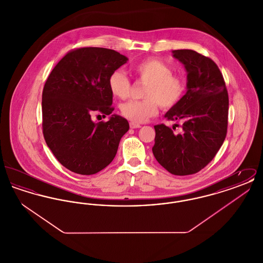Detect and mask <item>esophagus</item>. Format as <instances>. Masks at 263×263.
<instances>
[{
    "mask_svg": "<svg viewBox=\"0 0 263 263\" xmlns=\"http://www.w3.org/2000/svg\"><path fill=\"white\" fill-rule=\"evenodd\" d=\"M140 127H141V125L138 124V123L130 122V128H132V129H136V128H140Z\"/></svg>",
    "mask_w": 263,
    "mask_h": 263,
    "instance_id": "34e87169",
    "label": "esophagus"
}]
</instances>
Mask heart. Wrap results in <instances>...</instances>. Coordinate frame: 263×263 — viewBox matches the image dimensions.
<instances>
[{
    "label": "heart",
    "instance_id": "heart-1",
    "mask_svg": "<svg viewBox=\"0 0 263 263\" xmlns=\"http://www.w3.org/2000/svg\"><path fill=\"white\" fill-rule=\"evenodd\" d=\"M133 73L141 83L146 84L143 90L144 100H130L121 104V114L135 123H143L155 116L160 105L168 109L175 107L185 95L187 85L184 78L174 75L173 69L163 60L147 58L132 67ZM108 88L115 98L126 100L131 92V83L119 70L108 78Z\"/></svg>",
    "mask_w": 263,
    "mask_h": 263
}]
</instances>
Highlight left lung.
Instances as JSON below:
<instances>
[{"instance_id":"obj_1","label":"left lung","mask_w":263,"mask_h":263,"mask_svg":"<svg viewBox=\"0 0 263 263\" xmlns=\"http://www.w3.org/2000/svg\"><path fill=\"white\" fill-rule=\"evenodd\" d=\"M173 53L187 72V91L164 116L167 120L181 121L182 132L175 134L164 124L154 126L152 150L172 175H193L212 161L224 143L229 96L223 75L212 59L189 49Z\"/></svg>"}]
</instances>
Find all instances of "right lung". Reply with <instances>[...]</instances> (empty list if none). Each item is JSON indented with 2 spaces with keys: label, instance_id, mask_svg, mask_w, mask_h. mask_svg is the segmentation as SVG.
Segmentation results:
<instances>
[{
  "label": "right lung",
  "instance_id": "right-lung-1",
  "mask_svg": "<svg viewBox=\"0 0 263 263\" xmlns=\"http://www.w3.org/2000/svg\"><path fill=\"white\" fill-rule=\"evenodd\" d=\"M120 53L100 47L69 51L52 70L42 91V130L59 163L78 175L106 167L129 130L125 118L113 114L95 123L93 113L114 110L108 78L127 62Z\"/></svg>",
  "mask_w": 263,
  "mask_h": 263
}]
</instances>
